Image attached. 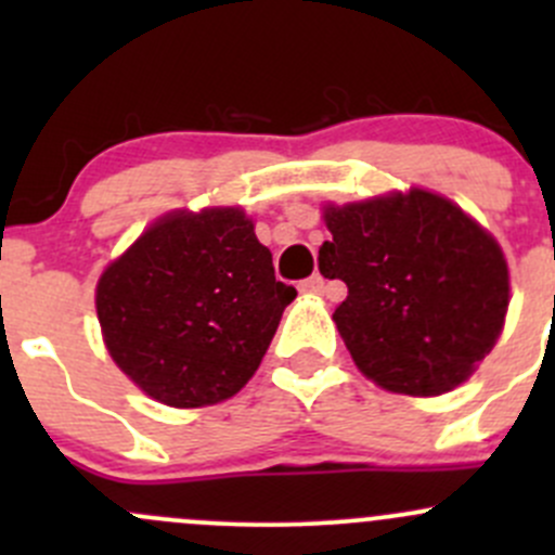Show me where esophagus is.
<instances>
[{
	"label": "esophagus",
	"instance_id": "34e87169",
	"mask_svg": "<svg viewBox=\"0 0 555 555\" xmlns=\"http://www.w3.org/2000/svg\"><path fill=\"white\" fill-rule=\"evenodd\" d=\"M300 289H304V293H311V295L324 293V276L322 273H313V276L306 279V282H300Z\"/></svg>",
	"mask_w": 555,
	"mask_h": 555
}]
</instances>
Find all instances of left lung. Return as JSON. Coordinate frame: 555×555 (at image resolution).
I'll use <instances>...</instances> for the list:
<instances>
[{"label": "left lung", "instance_id": "8db88e82", "mask_svg": "<svg viewBox=\"0 0 555 555\" xmlns=\"http://www.w3.org/2000/svg\"><path fill=\"white\" fill-rule=\"evenodd\" d=\"M319 271L349 287L333 313L351 360L389 391L443 395L494 349L511 304L500 244L427 190L324 206Z\"/></svg>", "mask_w": 555, "mask_h": 555}]
</instances>
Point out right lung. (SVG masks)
Segmentation results:
<instances>
[{
    "label": "right lung",
    "mask_w": 555,
    "mask_h": 555,
    "mask_svg": "<svg viewBox=\"0 0 555 555\" xmlns=\"http://www.w3.org/2000/svg\"><path fill=\"white\" fill-rule=\"evenodd\" d=\"M295 295L249 217L220 206L147 228L102 273L96 311L109 357L139 389L201 408L255 376Z\"/></svg>",
    "instance_id": "1"
}]
</instances>
